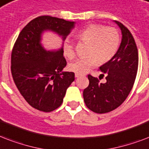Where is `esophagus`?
Listing matches in <instances>:
<instances>
[{
  "mask_svg": "<svg viewBox=\"0 0 149 149\" xmlns=\"http://www.w3.org/2000/svg\"><path fill=\"white\" fill-rule=\"evenodd\" d=\"M80 76H81V74H79L75 73V78H78V77H80Z\"/></svg>",
  "mask_w": 149,
  "mask_h": 149,
  "instance_id": "1",
  "label": "esophagus"
}]
</instances>
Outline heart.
I'll list each match as a JSON object with an SVG mask.
<instances>
[{
  "label": "heart",
  "mask_w": 149,
  "mask_h": 149,
  "mask_svg": "<svg viewBox=\"0 0 149 149\" xmlns=\"http://www.w3.org/2000/svg\"><path fill=\"white\" fill-rule=\"evenodd\" d=\"M77 37L89 43L87 56L76 60L69 64V70L79 74L88 73L97 64L109 61L116 54L120 45V35L115 28L105 27L99 24H92L77 33ZM63 54L71 60L75 56L73 44L66 39L62 47Z\"/></svg>",
  "instance_id": "1"
}]
</instances>
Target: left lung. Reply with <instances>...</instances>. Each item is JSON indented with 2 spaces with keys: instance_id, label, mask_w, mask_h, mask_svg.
<instances>
[{
  "instance_id": "8db88e82",
  "label": "left lung",
  "mask_w": 149,
  "mask_h": 149,
  "mask_svg": "<svg viewBox=\"0 0 149 149\" xmlns=\"http://www.w3.org/2000/svg\"><path fill=\"white\" fill-rule=\"evenodd\" d=\"M114 22L121 30L122 39L116 54L100 70L107 75V82L88 75L89 85L83 91L86 107L96 113L113 110L124 102L132 89L138 67V52L131 32L122 23Z\"/></svg>"
}]
</instances>
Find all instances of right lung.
I'll use <instances>...</instances> for the list:
<instances>
[{
    "label": "right lung",
    "mask_w": 149,
    "mask_h": 149,
    "mask_svg": "<svg viewBox=\"0 0 149 149\" xmlns=\"http://www.w3.org/2000/svg\"><path fill=\"white\" fill-rule=\"evenodd\" d=\"M74 27V22L40 16L25 25L14 45L11 67L14 81L28 103L40 111L58 108L74 80V72L63 71L67 62L62 50L63 42ZM46 31L62 38L61 48L45 49L42 40Z\"/></svg>",
    "instance_id": "obj_1"
}]
</instances>
